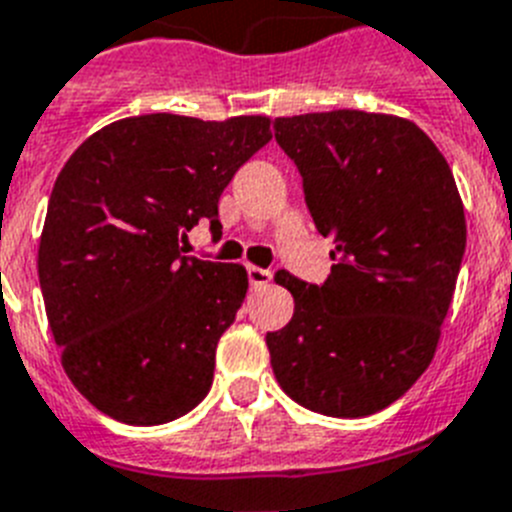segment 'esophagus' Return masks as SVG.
Masks as SVG:
<instances>
[{
  "label": "esophagus",
  "instance_id": "1",
  "mask_svg": "<svg viewBox=\"0 0 512 512\" xmlns=\"http://www.w3.org/2000/svg\"><path fill=\"white\" fill-rule=\"evenodd\" d=\"M247 278H250V286L257 288V286H265V283L273 278V273L265 268H255V265H250V268H247Z\"/></svg>",
  "mask_w": 512,
  "mask_h": 512
}]
</instances>
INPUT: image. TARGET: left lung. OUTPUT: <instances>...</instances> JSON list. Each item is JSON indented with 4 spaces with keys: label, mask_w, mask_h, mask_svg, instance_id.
Masks as SVG:
<instances>
[{
    "label": "left lung",
    "mask_w": 512,
    "mask_h": 512,
    "mask_svg": "<svg viewBox=\"0 0 512 512\" xmlns=\"http://www.w3.org/2000/svg\"><path fill=\"white\" fill-rule=\"evenodd\" d=\"M322 237V286L278 270L293 317L268 332L270 366L293 402L366 417L397 402L433 361L466 250V219L438 146L397 115L332 110L275 118Z\"/></svg>",
    "instance_id": "obj_1"
}]
</instances>
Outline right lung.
Instances as JSON below:
<instances>
[{"label":"right lung","mask_w":512,"mask_h":512,"mask_svg":"<svg viewBox=\"0 0 512 512\" xmlns=\"http://www.w3.org/2000/svg\"><path fill=\"white\" fill-rule=\"evenodd\" d=\"M270 121L151 113L92 133L56 177L38 278L61 366L126 425L188 415L213 384L216 345L247 293L242 265L185 255Z\"/></svg>","instance_id":"1"}]
</instances>
